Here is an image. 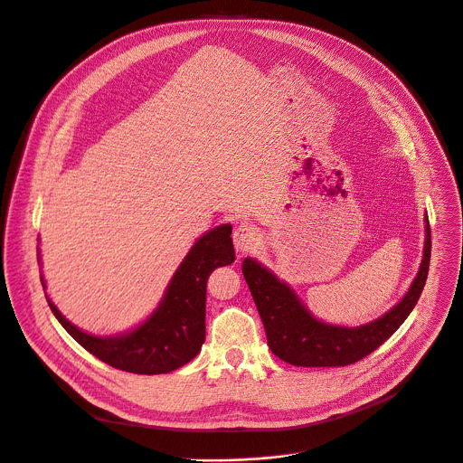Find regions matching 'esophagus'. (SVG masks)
<instances>
[{
    "label": "esophagus",
    "instance_id": "obj_1",
    "mask_svg": "<svg viewBox=\"0 0 463 463\" xmlns=\"http://www.w3.org/2000/svg\"><path fill=\"white\" fill-rule=\"evenodd\" d=\"M260 241H261V233L255 226L241 224L233 232V244H235V250L239 253H248V251L255 250V248H258Z\"/></svg>",
    "mask_w": 463,
    "mask_h": 463
}]
</instances>
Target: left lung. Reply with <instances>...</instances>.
Segmentation results:
<instances>
[{
	"mask_svg": "<svg viewBox=\"0 0 463 463\" xmlns=\"http://www.w3.org/2000/svg\"><path fill=\"white\" fill-rule=\"evenodd\" d=\"M430 246V226L425 217L423 260L412 285L388 313L356 327L318 320L288 283L260 261L246 258L242 274L258 305L272 353L292 366L305 368L347 366L361 361L384 344L412 313L429 276Z\"/></svg>",
	"mask_w": 463,
	"mask_h": 463,
	"instance_id": "1",
	"label": "left lung"
}]
</instances>
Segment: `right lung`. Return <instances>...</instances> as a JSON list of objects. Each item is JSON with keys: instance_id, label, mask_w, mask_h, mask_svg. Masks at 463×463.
Segmentation results:
<instances>
[{"instance_id": "obj_1", "label": "right lung", "mask_w": 463, "mask_h": 463, "mask_svg": "<svg viewBox=\"0 0 463 463\" xmlns=\"http://www.w3.org/2000/svg\"><path fill=\"white\" fill-rule=\"evenodd\" d=\"M230 235L232 224H221L200 235L173 274L156 309L130 331L110 336L82 331L66 320L45 294L49 309L62 327L102 363L139 375L175 372L193 361L202 349L205 340V285L215 269L235 261ZM40 279L45 290L43 276Z\"/></svg>"}]
</instances>
